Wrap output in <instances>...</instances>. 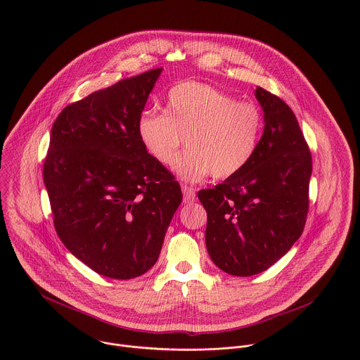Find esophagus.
Returning <instances> with one entry per match:
<instances>
[{
    "instance_id": "34e87169",
    "label": "esophagus",
    "mask_w": 360,
    "mask_h": 360,
    "mask_svg": "<svg viewBox=\"0 0 360 360\" xmlns=\"http://www.w3.org/2000/svg\"><path fill=\"white\" fill-rule=\"evenodd\" d=\"M182 193H184V202H185V203H192V202H195L196 195H195V189H193V188L186 186V185H182Z\"/></svg>"
}]
</instances>
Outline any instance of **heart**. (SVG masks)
Returning <instances> with one entry per match:
<instances>
[{"label":"heart","instance_id":"b5f03b06","mask_svg":"<svg viewBox=\"0 0 360 360\" xmlns=\"http://www.w3.org/2000/svg\"><path fill=\"white\" fill-rule=\"evenodd\" d=\"M164 111L145 110L138 118V136L153 160L169 167L185 136L188 149L176 159L175 171L186 181L211 174L231 178L258 149L264 129L261 110L217 86L179 82L168 91Z\"/></svg>","mask_w":360,"mask_h":360}]
</instances>
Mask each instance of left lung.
<instances>
[{"mask_svg":"<svg viewBox=\"0 0 360 360\" xmlns=\"http://www.w3.org/2000/svg\"><path fill=\"white\" fill-rule=\"evenodd\" d=\"M265 128L250 162L198 198L207 210L205 242L212 262L233 276L261 274L303 232L312 155L297 120L279 96L258 86Z\"/></svg>","mask_w":360,"mask_h":360,"instance_id":"left-lung-1","label":"left lung"}]
</instances>
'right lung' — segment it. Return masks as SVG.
<instances>
[{
  "mask_svg": "<svg viewBox=\"0 0 360 360\" xmlns=\"http://www.w3.org/2000/svg\"><path fill=\"white\" fill-rule=\"evenodd\" d=\"M161 72L92 92L65 107L51 129L42 175L56 231L75 258L112 279L155 265L182 200L179 184L136 131Z\"/></svg>",
  "mask_w": 360,
  "mask_h": 360,
  "instance_id": "1",
  "label": "right lung"
}]
</instances>
